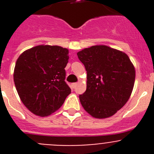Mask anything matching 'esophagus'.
Returning a JSON list of instances; mask_svg holds the SVG:
<instances>
[{
    "instance_id": "esophagus-1",
    "label": "esophagus",
    "mask_w": 154,
    "mask_h": 154,
    "mask_svg": "<svg viewBox=\"0 0 154 154\" xmlns=\"http://www.w3.org/2000/svg\"><path fill=\"white\" fill-rule=\"evenodd\" d=\"M77 85H78V83H76V82H75V83H72V88L73 89H75L76 86H77Z\"/></svg>"
}]
</instances>
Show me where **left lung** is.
<instances>
[{
	"instance_id": "1",
	"label": "left lung",
	"mask_w": 154,
	"mask_h": 154,
	"mask_svg": "<svg viewBox=\"0 0 154 154\" xmlns=\"http://www.w3.org/2000/svg\"><path fill=\"white\" fill-rule=\"evenodd\" d=\"M87 72L86 90L79 96L84 109L92 117L113 116L127 103L135 82V68L123 51L94 45L77 53Z\"/></svg>"
}]
</instances>
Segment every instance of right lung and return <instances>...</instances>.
<instances>
[{"label": "right lung", "mask_w": 154, "mask_h": 154, "mask_svg": "<svg viewBox=\"0 0 154 154\" xmlns=\"http://www.w3.org/2000/svg\"><path fill=\"white\" fill-rule=\"evenodd\" d=\"M69 58L67 48L42 45L24 51L17 59L14 85L23 104L35 115H51L71 93L65 82Z\"/></svg>", "instance_id": "1"}]
</instances>
